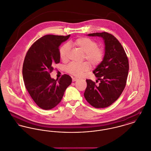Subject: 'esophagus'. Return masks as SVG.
Masks as SVG:
<instances>
[{"mask_svg": "<svg viewBox=\"0 0 151 151\" xmlns=\"http://www.w3.org/2000/svg\"><path fill=\"white\" fill-rule=\"evenodd\" d=\"M78 80V79L76 78H72V81L74 82V81H76Z\"/></svg>", "mask_w": 151, "mask_h": 151, "instance_id": "1", "label": "esophagus"}]
</instances>
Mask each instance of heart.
<instances>
[{"label":"heart","instance_id":"heart-1","mask_svg":"<svg viewBox=\"0 0 151 151\" xmlns=\"http://www.w3.org/2000/svg\"><path fill=\"white\" fill-rule=\"evenodd\" d=\"M70 44L79 48L84 53V58L90 62L93 67H97L103 61L104 57V48L98 46V43L91 38L87 37H80L70 42ZM70 47L68 44H65L59 49V56L60 58L66 61L68 60V54ZM90 68V65L88 62L81 63H70L65 67L66 71L70 74L80 76Z\"/></svg>","mask_w":151,"mask_h":151}]
</instances>
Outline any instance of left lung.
Wrapping results in <instances>:
<instances>
[{
  "mask_svg": "<svg viewBox=\"0 0 151 151\" xmlns=\"http://www.w3.org/2000/svg\"><path fill=\"white\" fill-rule=\"evenodd\" d=\"M89 36L104 38L105 53L102 62L93 71L99 81L98 85L86 79L84 93L86 101L95 108H104L113 104L123 92L128 78L129 61L124 47L113 35L107 32L95 33Z\"/></svg>",
  "mask_w": 151,
  "mask_h": 151,
  "instance_id": "1",
  "label": "left lung"
}]
</instances>
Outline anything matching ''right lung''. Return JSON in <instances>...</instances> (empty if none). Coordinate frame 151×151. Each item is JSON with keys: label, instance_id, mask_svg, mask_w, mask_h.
Masks as SVG:
<instances>
[{"label": "right lung", "instance_id": "add662e5", "mask_svg": "<svg viewBox=\"0 0 151 151\" xmlns=\"http://www.w3.org/2000/svg\"><path fill=\"white\" fill-rule=\"evenodd\" d=\"M67 36L46 35L35 42L26 53L22 74L25 87L40 108L50 110L61 102L66 88L72 82L64 74L57 81L51 78L54 64L60 63L59 46L68 40Z\"/></svg>", "mask_w": 151, "mask_h": 151}]
</instances>
